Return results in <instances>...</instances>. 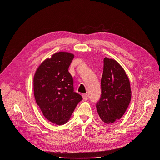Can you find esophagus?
Listing matches in <instances>:
<instances>
[{
	"instance_id": "obj_1",
	"label": "esophagus",
	"mask_w": 160,
	"mask_h": 160,
	"mask_svg": "<svg viewBox=\"0 0 160 160\" xmlns=\"http://www.w3.org/2000/svg\"><path fill=\"white\" fill-rule=\"evenodd\" d=\"M82 97H83V100H84V101H86V100H87L88 99V95L87 93L83 94Z\"/></svg>"
}]
</instances>
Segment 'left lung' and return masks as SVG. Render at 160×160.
Instances as JSON below:
<instances>
[{
    "mask_svg": "<svg viewBox=\"0 0 160 160\" xmlns=\"http://www.w3.org/2000/svg\"><path fill=\"white\" fill-rule=\"evenodd\" d=\"M129 79L120 64L113 59H104L101 95L96 104L97 112L105 123L121 119L131 100Z\"/></svg>",
    "mask_w": 160,
    "mask_h": 160,
    "instance_id": "1",
    "label": "left lung"
}]
</instances>
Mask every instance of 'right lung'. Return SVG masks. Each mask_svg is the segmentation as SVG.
I'll return each instance as SVG.
<instances>
[{
    "label": "right lung",
    "mask_w": 160,
    "mask_h": 160,
    "mask_svg": "<svg viewBox=\"0 0 160 160\" xmlns=\"http://www.w3.org/2000/svg\"><path fill=\"white\" fill-rule=\"evenodd\" d=\"M72 54L59 52L38 68L33 78V92L37 104L46 119L52 123H66L82 97L74 91L69 67Z\"/></svg>",
    "instance_id": "right-lung-1"
}]
</instances>
